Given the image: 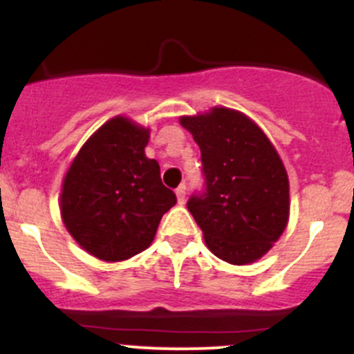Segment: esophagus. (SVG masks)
I'll use <instances>...</instances> for the list:
<instances>
[{"mask_svg": "<svg viewBox=\"0 0 354 354\" xmlns=\"http://www.w3.org/2000/svg\"><path fill=\"white\" fill-rule=\"evenodd\" d=\"M177 203L178 204H184L185 203V187L184 185H180V187H177Z\"/></svg>", "mask_w": 354, "mask_h": 354, "instance_id": "1", "label": "esophagus"}]
</instances>
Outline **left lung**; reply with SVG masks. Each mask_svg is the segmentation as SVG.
<instances>
[{
  "label": "left lung",
  "mask_w": 354,
  "mask_h": 354,
  "mask_svg": "<svg viewBox=\"0 0 354 354\" xmlns=\"http://www.w3.org/2000/svg\"><path fill=\"white\" fill-rule=\"evenodd\" d=\"M180 124L201 148L204 189L187 209L207 248L221 260L246 265L263 257L288 219V178L265 133L241 113L214 108Z\"/></svg>",
  "instance_id": "left-lung-1"
}]
</instances>
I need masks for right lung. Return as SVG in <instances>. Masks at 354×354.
I'll use <instances>...</instances> for the list:
<instances>
[{
	"instance_id": "add662e5",
	"label": "right lung",
	"mask_w": 354,
	"mask_h": 354,
	"mask_svg": "<svg viewBox=\"0 0 354 354\" xmlns=\"http://www.w3.org/2000/svg\"><path fill=\"white\" fill-rule=\"evenodd\" d=\"M148 130L113 118L91 136L64 178L60 211L72 238L104 261L127 260L153 241L177 203L160 165L145 157Z\"/></svg>"
}]
</instances>
